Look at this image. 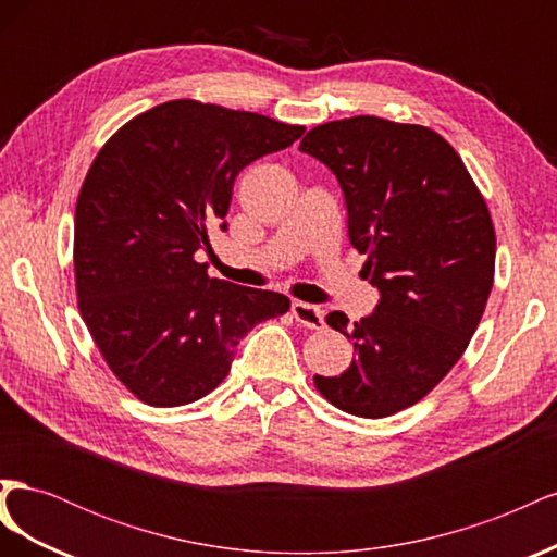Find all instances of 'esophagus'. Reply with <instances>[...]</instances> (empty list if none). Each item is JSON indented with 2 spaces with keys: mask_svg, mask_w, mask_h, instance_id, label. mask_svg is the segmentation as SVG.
Returning <instances> with one entry per match:
<instances>
[{
  "mask_svg": "<svg viewBox=\"0 0 557 557\" xmlns=\"http://www.w3.org/2000/svg\"><path fill=\"white\" fill-rule=\"evenodd\" d=\"M293 315L297 323L309 330H320L325 325V311L315 305H307V301H293Z\"/></svg>",
  "mask_w": 557,
  "mask_h": 557,
  "instance_id": "obj_1",
  "label": "esophagus"
}]
</instances>
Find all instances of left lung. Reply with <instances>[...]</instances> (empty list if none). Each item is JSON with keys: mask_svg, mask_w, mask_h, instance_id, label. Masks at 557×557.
I'll list each match as a JSON object with an SVG mask.
<instances>
[{"mask_svg": "<svg viewBox=\"0 0 557 557\" xmlns=\"http://www.w3.org/2000/svg\"><path fill=\"white\" fill-rule=\"evenodd\" d=\"M342 185L348 239L367 256L379 305L348 325L356 358L313 379L336 409L385 418L423 399L474 336L495 276V227L455 148L423 125L356 115L318 125L299 144Z\"/></svg>", "mask_w": 557, "mask_h": 557, "instance_id": "left-lung-1", "label": "left lung"}]
</instances>
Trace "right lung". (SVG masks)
Segmentation results:
<instances>
[{"label":"right lung","instance_id":"obj_1","mask_svg":"<svg viewBox=\"0 0 557 557\" xmlns=\"http://www.w3.org/2000/svg\"><path fill=\"white\" fill-rule=\"evenodd\" d=\"M301 134L174 99L132 117L97 153L74 218L78 309L115 379L150 407L209 395L244 336L290 309L281 293L211 278L195 252L209 248L244 166Z\"/></svg>","mask_w":557,"mask_h":557}]
</instances>
